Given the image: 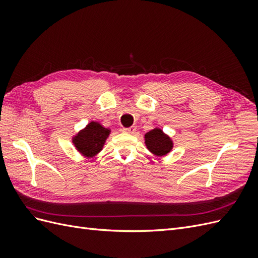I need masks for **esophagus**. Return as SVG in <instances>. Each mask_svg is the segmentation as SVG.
Returning <instances> with one entry per match:
<instances>
[{
	"instance_id": "1",
	"label": "esophagus",
	"mask_w": 258,
	"mask_h": 258,
	"mask_svg": "<svg viewBox=\"0 0 258 258\" xmlns=\"http://www.w3.org/2000/svg\"><path fill=\"white\" fill-rule=\"evenodd\" d=\"M136 129H137V128H136L135 126H132V127H129V128H123L122 131L126 132V134H135Z\"/></svg>"
}]
</instances>
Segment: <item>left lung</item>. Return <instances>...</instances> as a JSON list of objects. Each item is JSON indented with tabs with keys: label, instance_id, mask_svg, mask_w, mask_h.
Listing matches in <instances>:
<instances>
[{
	"label": "left lung",
	"instance_id": "obj_1",
	"mask_svg": "<svg viewBox=\"0 0 258 258\" xmlns=\"http://www.w3.org/2000/svg\"><path fill=\"white\" fill-rule=\"evenodd\" d=\"M144 138L147 150L158 157L167 155L173 147L172 140L166 134H163V131L159 128L148 131Z\"/></svg>",
	"mask_w": 258,
	"mask_h": 258
}]
</instances>
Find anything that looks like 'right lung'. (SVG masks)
<instances>
[{"label":"right lung","mask_w":258,"mask_h":258,"mask_svg":"<svg viewBox=\"0 0 258 258\" xmlns=\"http://www.w3.org/2000/svg\"><path fill=\"white\" fill-rule=\"evenodd\" d=\"M110 134V129L104 128L102 124L97 121H91L73 137L72 142L76 150L83 156L92 158L102 150Z\"/></svg>","instance_id":"add662e5"}]
</instances>
